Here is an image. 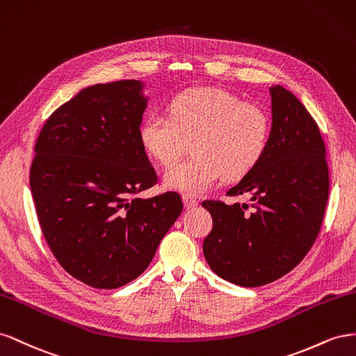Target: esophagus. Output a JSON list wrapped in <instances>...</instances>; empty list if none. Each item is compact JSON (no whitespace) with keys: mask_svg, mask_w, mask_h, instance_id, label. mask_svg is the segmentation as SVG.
<instances>
[{"mask_svg":"<svg viewBox=\"0 0 356 356\" xmlns=\"http://www.w3.org/2000/svg\"><path fill=\"white\" fill-rule=\"evenodd\" d=\"M184 204H185V209H194L198 206V201L195 198H192L189 195H184Z\"/></svg>","mask_w":356,"mask_h":356,"instance_id":"34e87169","label":"esophagus"}]
</instances>
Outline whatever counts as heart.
I'll list each match as a JSON object with an SVG mask.
<instances>
[{"instance_id":"1","label":"heart","mask_w":356,"mask_h":356,"mask_svg":"<svg viewBox=\"0 0 356 356\" xmlns=\"http://www.w3.org/2000/svg\"><path fill=\"white\" fill-rule=\"evenodd\" d=\"M270 137L266 108L215 88L185 90L171 99L168 115L156 111L140 127L141 146L162 167L172 165L191 141L195 155L164 176L167 188L189 195L202 194L222 176L249 175L266 155Z\"/></svg>"}]
</instances>
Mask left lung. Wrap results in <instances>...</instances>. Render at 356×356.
Here are the masks:
<instances>
[{
	"instance_id": "obj_1",
	"label": "left lung",
	"mask_w": 356,
	"mask_h": 356,
	"mask_svg": "<svg viewBox=\"0 0 356 356\" xmlns=\"http://www.w3.org/2000/svg\"><path fill=\"white\" fill-rule=\"evenodd\" d=\"M271 137L266 155L227 195L249 194L252 204L202 201L213 228L202 243L219 277L238 286L271 283L296 268L316 240L330 177L318 124L280 85L270 88Z\"/></svg>"
}]
</instances>
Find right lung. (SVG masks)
Returning <instances> with one entry per match:
<instances>
[{
	"label": "right lung",
	"mask_w": 356,
	"mask_h": 356,
	"mask_svg": "<svg viewBox=\"0 0 356 356\" xmlns=\"http://www.w3.org/2000/svg\"><path fill=\"white\" fill-rule=\"evenodd\" d=\"M140 80L82 89L55 110L34 147L29 186L43 236L71 276L98 289L137 279L180 216L140 141L149 98Z\"/></svg>",
	"instance_id": "1"
}]
</instances>
